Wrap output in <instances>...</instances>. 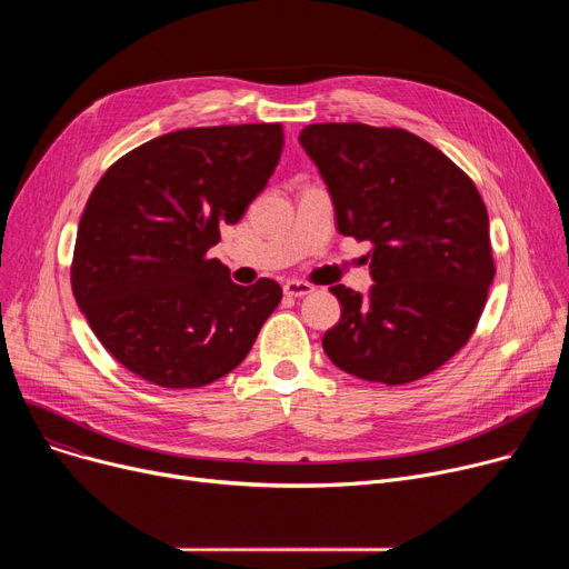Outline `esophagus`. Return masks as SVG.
Masks as SVG:
<instances>
[{"label":"esophagus","mask_w":569,"mask_h":569,"mask_svg":"<svg viewBox=\"0 0 569 569\" xmlns=\"http://www.w3.org/2000/svg\"><path fill=\"white\" fill-rule=\"evenodd\" d=\"M283 292L288 297H305V295L313 292V286L307 283V281H286L283 283Z\"/></svg>","instance_id":"1"}]
</instances>
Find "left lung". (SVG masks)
Segmentation results:
<instances>
[{"label": "left lung", "mask_w": 569, "mask_h": 569, "mask_svg": "<svg viewBox=\"0 0 569 569\" xmlns=\"http://www.w3.org/2000/svg\"><path fill=\"white\" fill-rule=\"evenodd\" d=\"M300 144L332 196L339 232L373 247L367 295L330 288L341 318L322 337L327 357L371 382L429 376L470 339L496 274L482 196L403 129L309 124Z\"/></svg>", "instance_id": "1"}]
</instances>
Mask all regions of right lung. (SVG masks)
<instances>
[{"instance_id": "add662e5", "label": "right lung", "mask_w": 569, "mask_h": 569, "mask_svg": "<svg viewBox=\"0 0 569 569\" xmlns=\"http://www.w3.org/2000/svg\"><path fill=\"white\" fill-rule=\"evenodd\" d=\"M281 124L182 129L149 140L99 179L71 264L76 302L131 373L182 390L230 373L281 302V286L230 281L207 251L272 177Z\"/></svg>"}]
</instances>
